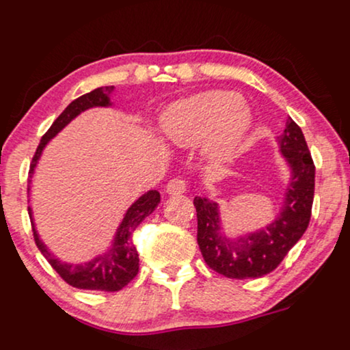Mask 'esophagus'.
Returning <instances> with one entry per match:
<instances>
[{
  "label": "esophagus",
  "mask_w": 350,
  "mask_h": 350,
  "mask_svg": "<svg viewBox=\"0 0 350 350\" xmlns=\"http://www.w3.org/2000/svg\"><path fill=\"white\" fill-rule=\"evenodd\" d=\"M187 190V183L182 178H172L170 182L165 185V191L168 195H182Z\"/></svg>",
  "instance_id": "obj_1"
}]
</instances>
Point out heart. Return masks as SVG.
<instances>
[{
    "label": "heart",
    "mask_w": 350,
    "mask_h": 350,
    "mask_svg": "<svg viewBox=\"0 0 350 350\" xmlns=\"http://www.w3.org/2000/svg\"><path fill=\"white\" fill-rule=\"evenodd\" d=\"M252 116L237 93L211 90L175 103L162 119L167 139L178 147L204 142L213 163H228L247 137Z\"/></svg>",
    "instance_id": "obj_1"
}]
</instances>
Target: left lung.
Returning <instances> with one entry per match:
<instances>
[{
    "label": "left lung",
    "instance_id": "8db88e82",
    "mask_svg": "<svg viewBox=\"0 0 350 350\" xmlns=\"http://www.w3.org/2000/svg\"><path fill=\"white\" fill-rule=\"evenodd\" d=\"M277 142L291 170V178L282 211L264 229L231 239L223 232L217 203L201 196L193 200L198 217L196 241L204 262L209 269L228 278H258L273 272L310 224L314 163L301 127L288 118Z\"/></svg>",
    "mask_w": 350,
    "mask_h": 350
}]
</instances>
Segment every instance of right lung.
Wrapping results in <instances>:
<instances>
[{
	"label": "right lung",
	"instance_id": "obj_1",
	"mask_svg": "<svg viewBox=\"0 0 350 350\" xmlns=\"http://www.w3.org/2000/svg\"><path fill=\"white\" fill-rule=\"evenodd\" d=\"M113 92L114 86H101V88L93 90V92L86 93L83 96L77 98L75 101L70 103L67 108L64 109V113L53 121V124L49 127L47 133H45L42 135V139H40L39 147H37L34 157H32L31 170H29V183H31V176L34 174V168L37 165V162H39L47 142L51 141L52 137H55L72 119H75L78 114L83 113V111L90 108H96V106H103V108L111 106L109 96ZM29 190H31V187H27V191ZM159 203L160 193L157 190H149L147 193H144L141 198L134 201V203L131 204V208L126 211L108 252L94 257L93 260L85 262V264H65V262H60L59 258L53 257V254H51L47 245L39 239V234H37L34 228V221H31L36 245L39 247L40 252H42V256L47 258L49 264L55 269V272L60 275L62 280L67 282L68 285L80 290L118 291L124 288L127 283L133 280L139 272V254L133 242V234L135 229H137V226L141 224L147 216L154 213V209L157 208ZM27 211L29 217L32 219L31 206L27 208Z\"/></svg>",
	"mask_w": 350,
	"mask_h": 350
}]
</instances>
